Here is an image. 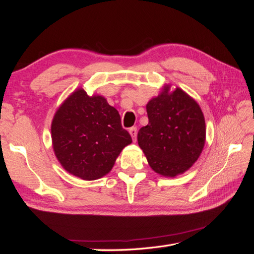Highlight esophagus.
<instances>
[{
  "label": "esophagus",
  "mask_w": 254,
  "mask_h": 254,
  "mask_svg": "<svg viewBox=\"0 0 254 254\" xmlns=\"http://www.w3.org/2000/svg\"><path fill=\"white\" fill-rule=\"evenodd\" d=\"M128 132H130L131 136H132V138H133V141L135 142V141H136V135H137V128H136L135 127H133L130 128V130H128Z\"/></svg>",
  "instance_id": "esophagus-1"
}]
</instances>
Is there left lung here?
<instances>
[{"mask_svg": "<svg viewBox=\"0 0 254 254\" xmlns=\"http://www.w3.org/2000/svg\"><path fill=\"white\" fill-rule=\"evenodd\" d=\"M148 124L137 142L156 174L174 178L192 167L204 148L206 127L201 107L185 90L165 85L146 105Z\"/></svg>", "mask_w": 254, "mask_h": 254, "instance_id": "8db88e82", "label": "left lung"}]
</instances>
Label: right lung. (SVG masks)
Masks as SVG:
<instances>
[{
	"mask_svg": "<svg viewBox=\"0 0 254 254\" xmlns=\"http://www.w3.org/2000/svg\"><path fill=\"white\" fill-rule=\"evenodd\" d=\"M53 152L68 174L100 179L111 171L122 149L132 143L116 108L100 95L77 88L58 108L51 123Z\"/></svg>",
	"mask_w": 254,
	"mask_h": 254,
	"instance_id": "obj_1",
	"label": "right lung"
}]
</instances>
